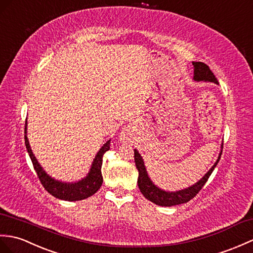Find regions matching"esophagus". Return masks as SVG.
I'll use <instances>...</instances> for the list:
<instances>
[{"label":"esophagus","mask_w":253,"mask_h":253,"mask_svg":"<svg viewBox=\"0 0 253 253\" xmlns=\"http://www.w3.org/2000/svg\"><path fill=\"white\" fill-rule=\"evenodd\" d=\"M129 139V136H128V132L127 131H125V132H123L122 133V136H121V140L123 141V142H126V141Z\"/></svg>","instance_id":"esophagus-1"}]
</instances>
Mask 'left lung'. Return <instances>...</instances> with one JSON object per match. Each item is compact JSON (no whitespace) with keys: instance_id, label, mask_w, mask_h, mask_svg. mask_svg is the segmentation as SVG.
I'll list each match as a JSON object with an SVG mask.
<instances>
[{"instance_id":"8db88e82","label":"left lung","mask_w":253,"mask_h":253,"mask_svg":"<svg viewBox=\"0 0 253 253\" xmlns=\"http://www.w3.org/2000/svg\"><path fill=\"white\" fill-rule=\"evenodd\" d=\"M194 66V81L201 82H213L215 84L218 83V80L212 73V71L209 69L206 63L204 62H192ZM221 148H223V144ZM134 163H136V167L139 171V177H138V186L140 189V192L142 193V195L149 199L150 202L154 203L158 206H165V207H171L175 206V205H180V204H184L191 201L192 198L195 197L198 192L203 189V186L206 183L207 180L209 179L210 174L212 173L213 169L215 166L218 165V163L221 158L222 154V150L219 154L218 160L214 163V165L209 169V171L204 175V177L196 182L195 184H193L192 186L187 187V189L177 191V192H166L160 187L156 186L152 180L149 178L148 171H146L145 166H144V162L142 160V156L139 154V152L134 149Z\"/></svg>"}]
</instances>
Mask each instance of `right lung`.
<instances>
[{
    "label": "right lung",
    "mask_w": 253,
    "mask_h": 253,
    "mask_svg": "<svg viewBox=\"0 0 253 253\" xmlns=\"http://www.w3.org/2000/svg\"><path fill=\"white\" fill-rule=\"evenodd\" d=\"M25 142L26 148L30 156L34 170L37 171L38 177L43 184L45 190L51 194L52 196L56 198L62 199V201L68 202H75V201H82L93 195L102 185L103 178L101 173V166H102V157L105 152L110 150V141L105 142L102 148L99 150L95 160H93L89 172L84 179H82L78 182H62L58 181L54 178H51L49 174H47L45 170L40 165L37 158H35L33 152L31 150V146L29 144V140L27 137V120H26V127H25Z\"/></svg>",
    "instance_id": "right-lung-1"
}]
</instances>
